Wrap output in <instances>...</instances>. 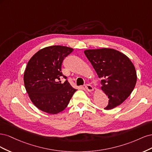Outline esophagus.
I'll return each instance as SVG.
<instances>
[{
    "mask_svg": "<svg viewBox=\"0 0 152 152\" xmlns=\"http://www.w3.org/2000/svg\"><path fill=\"white\" fill-rule=\"evenodd\" d=\"M85 87H86V89L88 91H89V92H92V91H93V86H92L90 84H86L85 85Z\"/></svg>",
    "mask_w": 152,
    "mask_h": 152,
    "instance_id": "esophagus-1",
    "label": "esophagus"
}]
</instances>
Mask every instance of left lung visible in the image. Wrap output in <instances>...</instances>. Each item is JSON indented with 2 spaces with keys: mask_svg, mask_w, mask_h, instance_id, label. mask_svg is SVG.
Instances as JSON below:
<instances>
[{
  "mask_svg": "<svg viewBox=\"0 0 152 152\" xmlns=\"http://www.w3.org/2000/svg\"><path fill=\"white\" fill-rule=\"evenodd\" d=\"M85 55L99 79L102 89L108 96V103L104 110H111L125 101L136 84L135 67L125 54L115 49H89Z\"/></svg>",
  "mask_w": 152,
  "mask_h": 152,
  "instance_id": "obj_1",
  "label": "left lung"
}]
</instances>
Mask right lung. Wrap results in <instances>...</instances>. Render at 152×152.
<instances>
[{
  "mask_svg": "<svg viewBox=\"0 0 152 152\" xmlns=\"http://www.w3.org/2000/svg\"><path fill=\"white\" fill-rule=\"evenodd\" d=\"M73 49L61 45L45 48L35 53L29 60L24 73V84L27 93L36 107L50 114L65 110L77 89L61 72L62 63Z\"/></svg>",
  "mask_w": 152,
  "mask_h": 152,
  "instance_id": "obj_1",
  "label": "right lung"
}]
</instances>
